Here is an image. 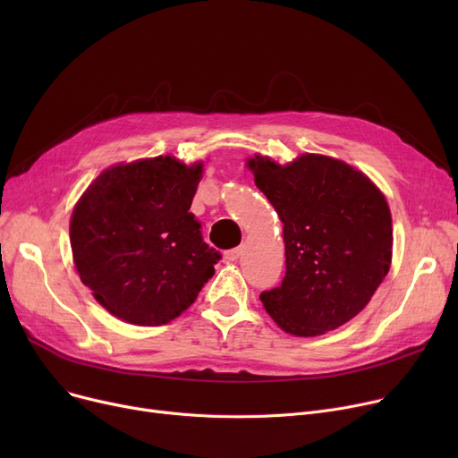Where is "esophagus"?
<instances>
[{"label":"esophagus","mask_w":458,"mask_h":458,"mask_svg":"<svg viewBox=\"0 0 458 458\" xmlns=\"http://www.w3.org/2000/svg\"><path fill=\"white\" fill-rule=\"evenodd\" d=\"M242 254H243V249H242V247H235V249L226 250V252H225V258H226L228 261H237L239 256H242Z\"/></svg>","instance_id":"obj_1"}]
</instances>
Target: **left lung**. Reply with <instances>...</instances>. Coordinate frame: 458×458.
I'll return each instance as SVG.
<instances>
[{
    "label": "left lung",
    "instance_id": "obj_1",
    "mask_svg": "<svg viewBox=\"0 0 458 458\" xmlns=\"http://www.w3.org/2000/svg\"><path fill=\"white\" fill-rule=\"evenodd\" d=\"M247 165L284 223L285 276L259 295L267 314L304 338L345 325L390 271L386 199L364 173L319 154L284 166L256 156Z\"/></svg>",
    "mask_w": 458,
    "mask_h": 458
}]
</instances>
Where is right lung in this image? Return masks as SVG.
<instances>
[{
    "label": "right lung",
    "mask_w": 458,
    "mask_h": 458,
    "mask_svg": "<svg viewBox=\"0 0 458 458\" xmlns=\"http://www.w3.org/2000/svg\"><path fill=\"white\" fill-rule=\"evenodd\" d=\"M202 163L157 156L120 163L74 208L70 245L81 282L109 314L131 325L171 323L199 297L221 254L189 211Z\"/></svg>",
    "instance_id": "right-lung-1"
}]
</instances>
